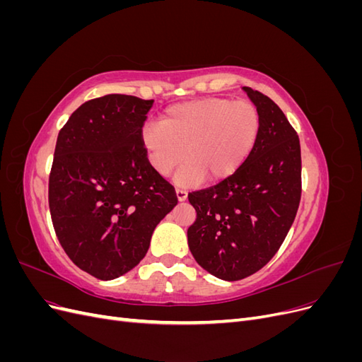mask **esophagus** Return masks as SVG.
<instances>
[{
  "label": "esophagus",
  "instance_id": "esophagus-1",
  "mask_svg": "<svg viewBox=\"0 0 362 362\" xmlns=\"http://www.w3.org/2000/svg\"><path fill=\"white\" fill-rule=\"evenodd\" d=\"M177 198L180 202H184L185 199H187V192L182 189H177Z\"/></svg>",
  "mask_w": 362,
  "mask_h": 362
}]
</instances>
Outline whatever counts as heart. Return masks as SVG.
Segmentation results:
<instances>
[{
  "label": "heart",
  "instance_id": "1",
  "mask_svg": "<svg viewBox=\"0 0 362 362\" xmlns=\"http://www.w3.org/2000/svg\"><path fill=\"white\" fill-rule=\"evenodd\" d=\"M259 133V113L250 101L204 98L169 107L161 124L141 131L151 168L166 177L185 161L177 182L193 185L218 181L234 173L254 149Z\"/></svg>",
  "mask_w": 362,
  "mask_h": 362
}]
</instances>
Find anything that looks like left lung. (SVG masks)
<instances>
[{
  "label": "left lung",
  "instance_id": "obj_1",
  "mask_svg": "<svg viewBox=\"0 0 362 362\" xmlns=\"http://www.w3.org/2000/svg\"><path fill=\"white\" fill-rule=\"evenodd\" d=\"M259 113L254 149L231 177L193 192L187 229L196 262L223 281L254 275L276 254L298 213L302 161L298 133L269 96L243 87Z\"/></svg>",
  "mask_w": 362,
  "mask_h": 362
}]
</instances>
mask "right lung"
<instances>
[{
    "label": "right lung",
    "mask_w": 362,
    "mask_h": 362,
    "mask_svg": "<svg viewBox=\"0 0 362 362\" xmlns=\"http://www.w3.org/2000/svg\"><path fill=\"white\" fill-rule=\"evenodd\" d=\"M152 104L131 95L95 98L57 137L48 189L52 225L74 264L98 279L134 269L156 226L178 204L141 144Z\"/></svg>",
    "instance_id": "right-lung-1"
}]
</instances>
